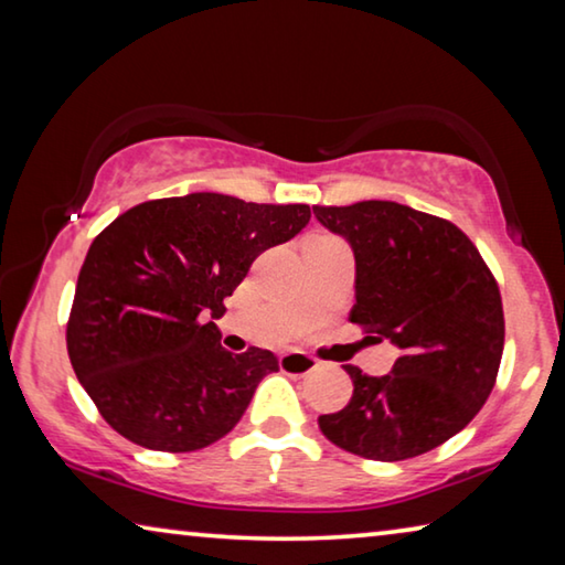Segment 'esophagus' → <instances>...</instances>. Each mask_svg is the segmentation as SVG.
<instances>
[{
    "label": "esophagus",
    "instance_id": "1",
    "mask_svg": "<svg viewBox=\"0 0 565 565\" xmlns=\"http://www.w3.org/2000/svg\"><path fill=\"white\" fill-rule=\"evenodd\" d=\"M279 366L286 374H311L319 366V361L303 351H286L279 356Z\"/></svg>",
    "mask_w": 565,
    "mask_h": 565
}]
</instances>
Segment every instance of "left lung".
I'll list each match as a JSON object with an SVG mask.
<instances>
[{
  "instance_id": "1",
  "label": "left lung",
  "mask_w": 565,
  "mask_h": 565,
  "mask_svg": "<svg viewBox=\"0 0 565 565\" xmlns=\"http://www.w3.org/2000/svg\"><path fill=\"white\" fill-rule=\"evenodd\" d=\"M356 259L349 321L401 349L386 376L347 363L351 401L319 416L331 444L371 461H406L471 424L493 391L503 303L471 238L441 216L396 202L313 206Z\"/></svg>"
}]
</instances>
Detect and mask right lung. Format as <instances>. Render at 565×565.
<instances>
[{
  "instance_id": "right-lung-1",
  "label": "right lung",
  "mask_w": 565,
  "mask_h": 565,
  "mask_svg": "<svg viewBox=\"0 0 565 565\" xmlns=\"http://www.w3.org/2000/svg\"><path fill=\"white\" fill-rule=\"evenodd\" d=\"M309 204H254L196 191L151 199L94 238L76 279L66 351L114 431L186 454L238 424L271 351H226L214 319L256 256L309 224Z\"/></svg>"
}]
</instances>
